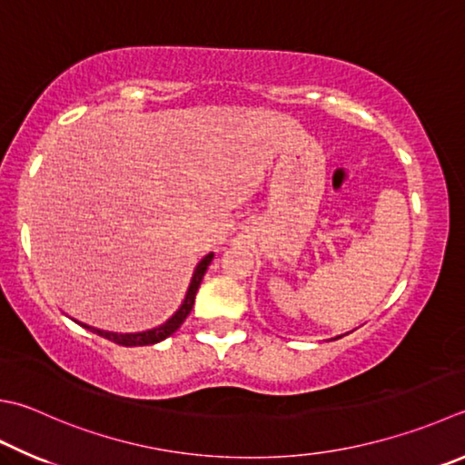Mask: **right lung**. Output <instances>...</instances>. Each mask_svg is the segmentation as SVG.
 Returning a JSON list of instances; mask_svg holds the SVG:
<instances>
[{"mask_svg":"<svg viewBox=\"0 0 465 465\" xmlns=\"http://www.w3.org/2000/svg\"><path fill=\"white\" fill-rule=\"evenodd\" d=\"M213 252H208V255L198 262L196 269H194V275H192V282H190V287L186 292V297H183V302L180 305V310L172 315V318L162 323V326L157 328H152V330H145V331H135V334H119V331H107V330H99V328H93V326H86V323H81L83 328L94 331V334H99L103 338H107L111 341H115V344H121V346H150V344H157V341L165 340L168 336H172L173 331H176L183 320L188 318V313L192 312V305H194V300H196V292L200 283H203V277L206 273V269L210 265V261H213Z\"/></svg>","mask_w":465,"mask_h":465,"instance_id":"add662e5","label":"right lung"}]
</instances>
